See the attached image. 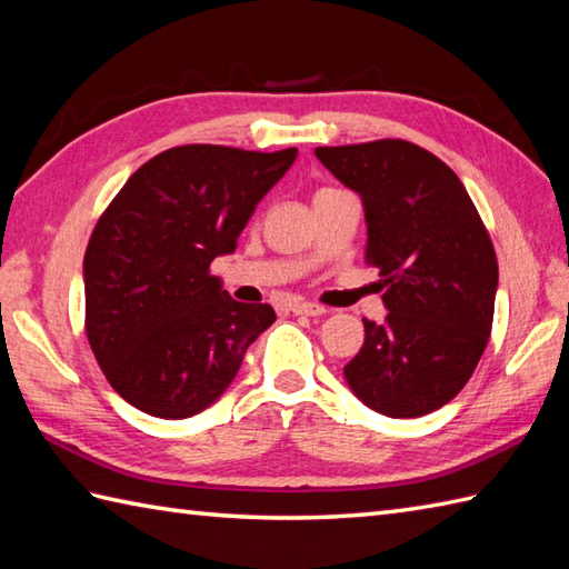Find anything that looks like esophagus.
<instances>
[{"instance_id": "34e87169", "label": "esophagus", "mask_w": 569, "mask_h": 569, "mask_svg": "<svg viewBox=\"0 0 569 569\" xmlns=\"http://www.w3.org/2000/svg\"><path fill=\"white\" fill-rule=\"evenodd\" d=\"M291 310L296 312V316H310V318H318V316H325V312H328V308H325V306L303 303V300H296V303H291Z\"/></svg>"}]
</instances>
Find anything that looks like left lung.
I'll list each match as a JSON object with an SVG mask.
<instances>
[{
  "label": "left lung",
  "mask_w": 569,
  "mask_h": 569,
  "mask_svg": "<svg viewBox=\"0 0 569 569\" xmlns=\"http://www.w3.org/2000/svg\"><path fill=\"white\" fill-rule=\"evenodd\" d=\"M328 171L365 202L367 253L379 269L386 320H365L345 367L349 389L389 418L450 403L485 355L499 263L462 180L403 139L320 147Z\"/></svg>",
  "instance_id": "obj_1"
}]
</instances>
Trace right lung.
<instances>
[{"instance_id": "obj_1", "label": "right lung", "mask_w": 569, "mask_h": 569, "mask_svg": "<svg viewBox=\"0 0 569 569\" xmlns=\"http://www.w3.org/2000/svg\"><path fill=\"white\" fill-rule=\"evenodd\" d=\"M296 156L188 143L153 156L107 204L82 261L84 332L127 403L168 420L200 413L276 320L269 303L222 291L210 263L234 251Z\"/></svg>"}]
</instances>
